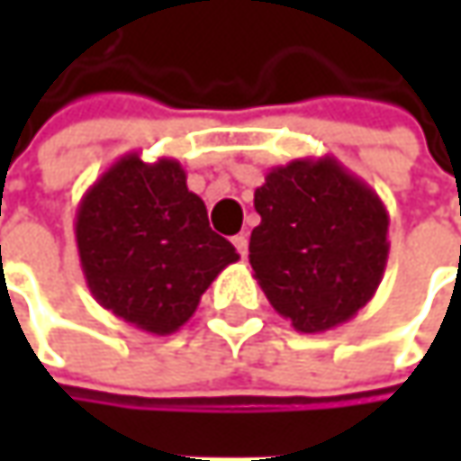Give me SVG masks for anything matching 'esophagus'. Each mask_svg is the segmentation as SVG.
Instances as JSON below:
<instances>
[{"label":"esophagus","instance_id":"34e87169","mask_svg":"<svg viewBox=\"0 0 461 461\" xmlns=\"http://www.w3.org/2000/svg\"><path fill=\"white\" fill-rule=\"evenodd\" d=\"M233 246H236V251H239L240 257H246V254H249V236H246V233L233 236Z\"/></svg>","mask_w":461,"mask_h":461}]
</instances>
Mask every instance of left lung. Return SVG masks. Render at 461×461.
Masks as SVG:
<instances>
[{
    "mask_svg": "<svg viewBox=\"0 0 461 461\" xmlns=\"http://www.w3.org/2000/svg\"><path fill=\"white\" fill-rule=\"evenodd\" d=\"M261 222L249 261L272 308L300 333L351 321L380 287L390 215L372 186L333 158L275 167L254 192Z\"/></svg>",
    "mask_w": 461,
    "mask_h": 461,
    "instance_id": "1",
    "label": "left lung"
}]
</instances>
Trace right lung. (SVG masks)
<instances>
[{"instance_id": "obj_1", "label": "right lung", "mask_w": 461, "mask_h": 461, "mask_svg": "<svg viewBox=\"0 0 461 461\" xmlns=\"http://www.w3.org/2000/svg\"><path fill=\"white\" fill-rule=\"evenodd\" d=\"M77 249L86 287L120 321L168 336L194 315L204 290L239 254L189 192L176 158L125 153L81 197Z\"/></svg>"}]
</instances>
